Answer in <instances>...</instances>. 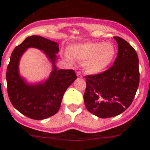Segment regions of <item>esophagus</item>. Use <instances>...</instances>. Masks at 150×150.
I'll use <instances>...</instances> for the list:
<instances>
[{
	"instance_id": "1",
	"label": "esophagus",
	"mask_w": 150,
	"mask_h": 150,
	"mask_svg": "<svg viewBox=\"0 0 150 150\" xmlns=\"http://www.w3.org/2000/svg\"><path fill=\"white\" fill-rule=\"evenodd\" d=\"M77 76H78L79 77H82V73H81V72L80 71H77Z\"/></svg>"
}]
</instances>
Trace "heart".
<instances>
[{"label":"heart","instance_id":"obj_1","mask_svg":"<svg viewBox=\"0 0 150 150\" xmlns=\"http://www.w3.org/2000/svg\"><path fill=\"white\" fill-rule=\"evenodd\" d=\"M116 53L113 43L85 42L71 44L67 48L66 58L83 61V66L89 73L97 74L111 63Z\"/></svg>","mask_w":150,"mask_h":150}]
</instances>
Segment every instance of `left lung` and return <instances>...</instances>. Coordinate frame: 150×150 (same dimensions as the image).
Listing matches in <instances>:
<instances>
[{
  "mask_svg": "<svg viewBox=\"0 0 150 150\" xmlns=\"http://www.w3.org/2000/svg\"><path fill=\"white\" fill-rule=\"evenodd\" d=\"M118 51L113 65L102 73L88 75L84 101L87 109L99 118L118 116L132 104L140 82L139 60L125 39L113 37Z\"/></svg>",
  "mask_w": 150,
  "mask_h": 150,
  "instance_id": "1",
  "label": "left lung"
}]
</instances>
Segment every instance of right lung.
<instances>
[{
    "mask_svg": "<svg viewBox=\"0 0 150 150\" xmlns=\"http://www.w3.org/2000/svg\"><path fill=\"white\" fill-rule=\"evenodd\" d=\"M30 47L44 51L53 62V71L44 83L27 85L18 75L19 58ZM58 51V43L34 35L26 38L12 53L6 73L8 97L13 106L28 118L42 120L56 114L61 107L65 91L77 79L73 70H58L56 68V53Z\"/></svg>",
    "mask_w": 150,
    "mask_h": 150,
    "instance_id": "obj_1",
    "label": "right lung"
}]
</instances>
